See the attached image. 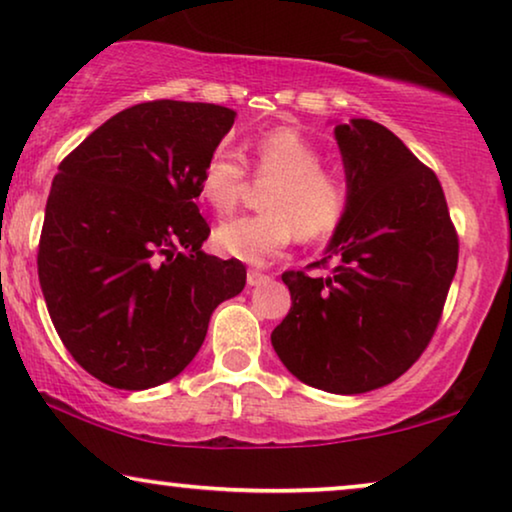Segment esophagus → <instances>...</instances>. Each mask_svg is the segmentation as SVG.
Here are the masks:
<instances>
[{"instance_id": "34e87169", "label": "esophagus", "mask_w": 512, "mask_h": 512, "mask_svg": "<svg viewBox=\"0 0 512 512\" xmlns=\"http://www.w3.org/2000/svg\"><path fill=\"white\" fill-rule=\"evenodd\" d=\"M268 279H270V275H265V272H261V270H249L247 272V284L249 286H258V284L268 282Z\"/></svg>"}]
</instances>
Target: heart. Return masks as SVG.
<instances>
[{
  "label": "heart",
  "mask_w": 512,
  "mask_h": 512,
  "mask_svg": "<svg viewBox=\"0 0 512 512\" xmlns=\"http://www.w3.org/2000/svg\"><path fill=\"white\" fill-rule=\"evenodd\" d=\"M258 179L272 184L263 193L265 212L221 223L214 242L223 254L247 263H265L293 237L321 240L338 230L349 207V186L340 172L321 165V151L291 125L265 130L251 144ZM247 165L228 149L207 156L198 177L200 198L216 214L240 205Z\"/></svg>",
  "instance_id": "1"
}]
</instances>
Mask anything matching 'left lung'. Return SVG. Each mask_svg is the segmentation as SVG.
<instances>
[{
  "label": "left lung",
  "mask_w": 512,
  "mask_h": 512,
  "mask_svg": "<svg viewBox=\"0 0 512 512\" xmlns=\"http://www.w3.org/2000/svg\"><path fill=\"white\" fill-rule=\"evenodd\" d=\"M349 207L326 256L286 270L291 310L270 340L310 387L363 394L401 377L436 333L459 261L443 186L394 132L335 125Z\"/></svg>",
  "instance_id": "left-lung-1"
}]
</instances>
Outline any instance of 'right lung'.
I'll list each match as a JSON object with an SVG mask.
<instances>
[{"mask_svg":"<svg viewBox=\"0 0 512 512\" xmlns=\"http://www.w3.org/2000/svg\"><path fill=\"white\" fill-rule=\"evenodd\" d=\"M235 111L153 100L123 109L58 165L39 237V284L62 345L114 389L177 377L247 268L200 251L198 177Z\"/></svg>","mask_w":512,"mask_h":512,"instance_id":"right-lung-1","label":"right lung"}]
</instances>
